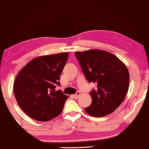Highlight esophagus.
Instances as JSON below:
<instances>
[{
    "label": "esophagus",
    "mask_w": 149,
    "mask_h": 149,
    "mask_svg": "<svg viewBox=\"0 0 149 149\" xmlns=\"http://www.w3.org/2000/svg\"><path fill=\"white\" fill-rule=\"evenodd\" d=\"M80 95H81V93H80V92H77L76 94H75V95H73V97L74 99H78V97L80 96Z\"/></svg>",
    "instance_id": "34e87169"
}]
</instances>
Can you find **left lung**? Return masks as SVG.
I'll return each mask as SVG.
<instances>
[{"label":"left lung","mask_w":149,"mask_h":149,"mask_svg":"<svg viewBox=\"0 0 149 149\" xmlns=\"http://www.w3.org/2000/svg\"><path fill=\"white\" fill-rule=\"evenodd\" d=\"M82 71L89 83L97 85L90 92L92 103L85 111L94 117L111 113L122 104L128 91L127 68L116 56L102 49L76 52Z\"/></svg>","instance_id":"8db88e82"}]
</instances>
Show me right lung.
Returning <instances> with one entry per match:
<instances>
[{
    "instance_id": "add662e5",
    "label": "right lung",
    "mask_w": 149,
    "mask_h": 149,
    "mask_svg": "<svg viewBox=\"0 0 149 149\" xmlns=\"http://www.w3.org/2000/svg\"><path fill=\"white\" fill-rule=\"evenodd\" d=\"M69 53L41 56L29 61L15 78L14 95L20 108L38 121H48L61 113L68 99L61 90L62 72Z\"/></svg>"
}]
</instances>
